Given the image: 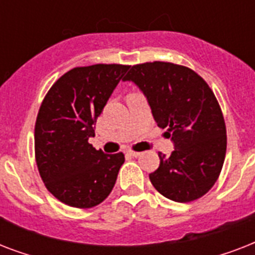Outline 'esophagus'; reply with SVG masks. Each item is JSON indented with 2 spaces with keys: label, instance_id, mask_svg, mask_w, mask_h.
<instances>
[{
  "label": "esophagus",
  "instance_id": "34e87169",
  "mask_svg": "<svg viewBox=\"0 0 255 255\" xmlns=\"http://www.w3.org/2000/svg\"><path fill=\"white\" fill-rule=\"evenodd\" d=\"M126 153L129 156H132V157H139V156L141 155V152H136V151H133V149H127V151H126Z\"/></svg>",
  "mask_w": 255,
  "mask_h": 255
}]
</instances>
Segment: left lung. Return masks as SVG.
Segmentation results:
<instances>
[{"label": "left lung", "instance_id": "obj_1", "mask_svg": "<svg viewBox=\"0 0 255 255\" xmlns=\"http://www.w3.org/2000/svg\"><path fill=\"white\" fill-rule=\"evenodd\" d=\"M124 81L139 86L176 145L169 157L159 153L152 185L176 202L202 197L217 181L226 153L225 120L212 88L189 67L160 61L132 66Z\"/></svg>", "mask_w": 255, "mask_h": 255}]
</instances>
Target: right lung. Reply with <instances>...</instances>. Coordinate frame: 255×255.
I'll list each match as a JSON object with an SVG mask.
<instances>
[{
    "label": "right lung",
    "mask_w": 255,
    "mask_h": 255,
    "mask_svg": "<svg viewBox=\"0 0 255 255\" xmlns=\"http://www.w3.org/2000/svg\"><path fill=\"white\" fill-rule=\"evenodd\" d=\"M128 69L116 63L74 67L42 100L34 129L35 161L47 190L66 205L94 208L115 185L123 152L104 155L88 137Z\"/></svg>",
    "instance_id": "obj_1"
}]
</instances>
